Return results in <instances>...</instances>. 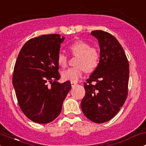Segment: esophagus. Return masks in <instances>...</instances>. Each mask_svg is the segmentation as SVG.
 <instances>
[{"mask_svg": "<svg viewBox=\"0 0 146 146\" xmlns=\"http://www.w3.org/2000/svg\"><path fill=\"white\" fill-rule=\"evenodd\" d=\"M71 86L72 87H74V86H76L77 84H78V83L74 82H71Z\"/></svg>", "mask_w": 146, "mask_h": 146, "instance_id": "34e87169", "label": "esophagus"}]
</instances>
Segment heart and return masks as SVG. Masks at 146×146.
Instances as JSON below:
<instances>
[{
  "label": "heart",
  "mask_w": 146,
  "mask_h": 146,
  "mask_svg": "<svg viewBox=\"0 0 146 146\" xmlns=\"http://www.w3.org/2000/svg\"><path fill=\"white\" fill-rule=\"evenodd\" d=\"M73 55H78L76 60L77 66L71 67L62 72V77L64 80L77 82L82 78L85 71L92 72L98 66L100 60V52L97 48L91 47L88 42L83 40H77L71 43L68 46ZM58 64L62 67L66 66L68 58L66 54L60 52L57 57Z\"/></svg>",
  "instance_id": "b5f03b06"
}]
</instances>
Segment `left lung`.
Masks as SVG:
<instances>
[{
    "label": "left lung",
    "mask_w": 146,
    "mask_h": 146,
    "mask_svg": "<svg viewBox=\"0 0 146 146\" xmlns=\"http://www.w3.org/2000/svg\"><path fill=\"white\" fill-rule=\"evenodd\" d=\"M100 48L98 66L84 83L86 93L81 108L88 119L102 123L111 119L128 96L129 63L123 48L110 33L95 30ZM94 81L96 84L93 85Z\"/></svg>",
    "instance_id": "1"
}]
</instances>
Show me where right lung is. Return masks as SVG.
I'll use <instances>...</instances> for the list:
<instances>
[{"label":"right lung","mask_w":146,"mask_h":146,"mask_svg":"<svg viewBox=\"0 0 146 146\" xmlns=\"http://www.w3.org/2000/svg\"><path fill=\"white\" fill-rule=\"evenodd\" d=\"M64 39L58 34L31 38L23 45L15 64L12 81L18 103L36 123H47L57 118L71 88L69 81L57 82L60 78L57 57Z\"/></svg>","instance_id":"add662e5"}]
</instances>
